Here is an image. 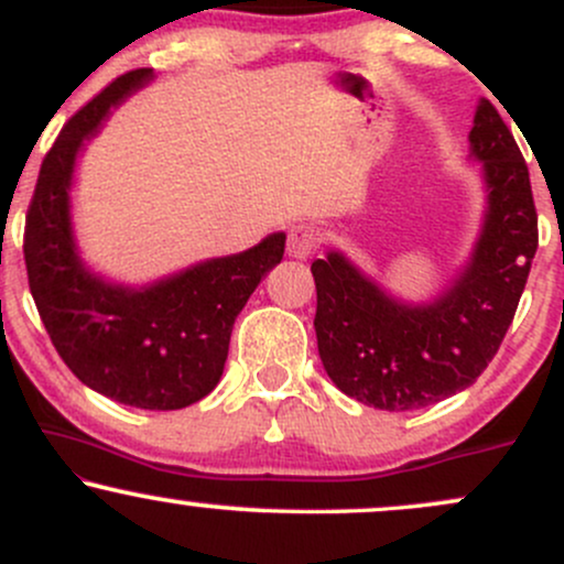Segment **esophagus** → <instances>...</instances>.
<instances>
[{"instance_id":"obj_1","label":"esophagus","mask_w":564,"mask_h":564,"mask_svg":"<svg viewBox=\"0 0 564 564\" xmlns=\"http://www.w3.org/2000/svg\"><path fill=\"white\" fill-rule=\"evenodd\" d=\"M318 243H321L318 230L310 228V225H294V228L289 230V241H286L289 257L307 260V257L318 249Z\"/></svg>"}]
</instances>
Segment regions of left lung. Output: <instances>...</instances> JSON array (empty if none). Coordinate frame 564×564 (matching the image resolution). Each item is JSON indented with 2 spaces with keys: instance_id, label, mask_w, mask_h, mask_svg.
<instances>
[{
  "instance_id": "8db88e82",
  "label": "left lung",
  "mask_w": 564,
  "mask_h": 564,
  "mask_svg": "<svg viewBox=\"0 0 564 564\" xmlns=\"http://www.w3.org/2000/svg\"><path fill=\"white\" fill-rule=\"evenodd\" d=\"M469 142L482 161L490 206L469 268L437 302H392L336 251L310 268L323 368L360 403L416 411L467 390L514 321L539 249L528 164L490 100L477 106Z\"/></svg>"
}]
</instances>
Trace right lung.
Masks as SVG:
<instances>
[{
	"label": "right lung",
	"mask_w": 564,
	"mask_h": 564,
	"mask_svg": "<svg viewBox=\"0 0 564 564\" xmlns=\"http://www.w3.org/2000/svg\"><path fill=\"white\" fill-rule=\"evenodd\" d=\"M151 76V68L127 70L61 129L39 170L23 257L39 318L74 377L124 405L177 411L217 387L232 323L283 260L286 236L275 232L243 254L196 264L142 291L108 286L82 268L68 223L74 159L108 108Z\"/></svg>",
	"instance_id": "obj_1"
}]
</instances>
